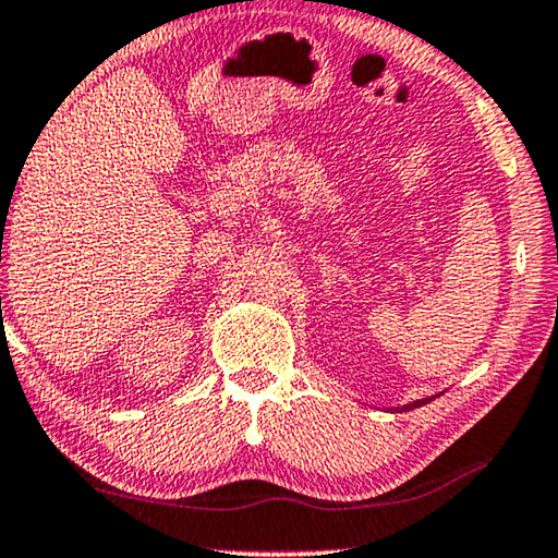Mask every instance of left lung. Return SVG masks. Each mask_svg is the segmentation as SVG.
Returning <instances> with one entry per match:
<instances>
[{
	"mask_svg": "<svg viewBox=\"0 0 558 558\" xmlns=\"http://www.w3.org/2000/svg\"><path fill=\"white\" fill-rule=\"evenodd\" d=\"M430 398H423V401H413V403H409V405H403V411H413V409H418V405H423V403H428Z\"/></svg>",
	"mask_w": 558,
	"mask_h": 558,
	"instance_id": "1",
	"label": "left lung"
}]
</instances>
